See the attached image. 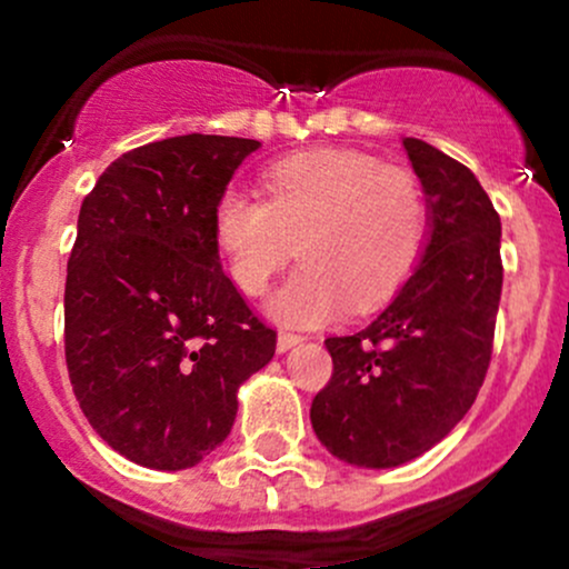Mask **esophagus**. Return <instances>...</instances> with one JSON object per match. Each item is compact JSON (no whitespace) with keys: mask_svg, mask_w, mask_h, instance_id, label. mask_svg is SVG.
<instances>
[{"mask_svg":"<svg viewBox=\"0 0 569 569\" xmlns=\"http://www.w3.org/2000/svg\"><path fill=\"white\" fill-rule=\"evenodd\" d=\"M300 341H302V336H297V332L280 330L278 332V352H289V349L297 347Z\"/></svg>","mask_w":569,"mask_h":569,"instance_id":"obj_1","label":"esophagus"}]
</instances>
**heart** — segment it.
Here are the masks:
<instances>
[{
  "label": "heart",
  "mask_w": 569,
  "mask_h": 569,
  "mask_svg": "<svg viewBox=\"0 0 569 569\" xmlns=\"http://www.w3.org/2000/svg\"><path fill=\"white\" fill-rule=\"evenodd\" d=\"M267 194L222 189L211 237L250 297L267 291L300 242L306 267L267 306L283 325H321L349 306H382L427 248L429 206L418 178L366 153L319 148L280 159L267 173Z\"/></svg>",
  "instance_id": "heart-1"
}]
</instances>
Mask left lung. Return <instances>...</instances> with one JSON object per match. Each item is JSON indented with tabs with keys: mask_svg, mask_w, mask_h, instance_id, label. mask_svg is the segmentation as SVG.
I'll return each instance as SVG.
<instances>
[{
	"mask_svg": "<svg viewBox=\"0 0 569 569\" xmlns=\"http://www.w3.org/2000/svg\"><path fill=\"white\" fill-rule=\"evenodd\" d=\"M429 206L421 261L355 336L327 338L332 377L311 405L338 460L396 468L446 438L476 401L501 302V217L465 164L405 137Z\"/></svg>",
	"mask_w": 569,
	"mask_h": 569,
	"instance_id": "1",
	"label": "left lung"
}]
</instances>
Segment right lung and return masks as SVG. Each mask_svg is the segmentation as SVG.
<instances>
[{
	"mask_svg": "<svg viewBox=\"0 0 569 569\" xmlns=\"http://www.w3.org/2000/svg\"><path fill=\"white\" fill-rule=\"evenodd\" d=\"M261 142L183 134L114 159L82 200L66 363L90 427L126 460L183 470L231 435L269 330L220 263L211 211Z\"/></svg>",
	"mask_w": 569,
	"mask_h": 569,
	"instance_id": "add662e5",
	"label": "right lung"
}]
</instances>
